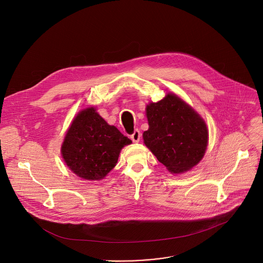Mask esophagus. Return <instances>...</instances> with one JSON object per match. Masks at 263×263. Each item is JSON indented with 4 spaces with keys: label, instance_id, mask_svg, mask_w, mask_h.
I'll list each match as a JSON object with an SVG mask.
<instances>
[{
    "label": "esophagus",
    "instance_id": "1",
    "mask_svg": "<svg viewBox=\"0 0 263 263\" xmlns=\"http://www.w3.org/2000/svg\"><path fill=\"white\" fill-rule=\"evenodd\" d=\"M130 138H132V140H133V142L138 143V142L140 141V139H141V132H140L139 129H136V130L134 132V134L130 136Z\"/></svg>",
    "mask_w": 263,
    "mask_h": 263
}]
</instances>
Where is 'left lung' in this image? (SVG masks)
I'll return each mask as SVG.
<instances>
[{"label":"left lung","mask_w":263,"mask_h":263,"mask_svg":"<svg viewBox=\"0 0 263 263\" xmlns=\"http://www.w3.org/2000/svg\"><path fill=\"white\" fill-rule=\"evenodd\" d=\"M149 129L145 145L172 174H181L203 158L208 130L203 118L175 93L146 107Z\"/></svg>","instance_id":"obj_1"}]
</instances>
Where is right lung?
<instances>
[{
	"instance_id": "obj_1",
	"label": "right lung",
	"mask_w": 263,
	"mask_h": 263,
	"mask_svg": "<svg viewBox=\"0 0 263 263\" xmlns=\"http://www.w3.org/2000/svg\"><path fill=\"white\" fill-rule=\"evenodd\" d=\"M129 144L127 137L89 107L73 119L61 153L66 165L78 176L100 180L114 168L121 149Z\"/></svg>"
}]
</instances>
